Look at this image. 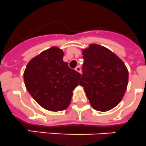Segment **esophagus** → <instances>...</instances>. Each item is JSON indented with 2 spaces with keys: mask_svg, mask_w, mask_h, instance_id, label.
<instances>
[{
  "mask_svg": "<svg viewBox=\"0 0 146 146\" xmlns=\"http://www.w3.org/2000/svg\"><path fill=\"white\" fill-rule=\"evenodd\" d=\"M76 70L77 72H78V73H82V70H81V67H79V66H78V67H76Z\"/></svg>",
  "mask_w": 146,
  "mask_h": 146,
  "instance_id": "esophagus-1",
  "label": "esophagus"
}]
</instances>
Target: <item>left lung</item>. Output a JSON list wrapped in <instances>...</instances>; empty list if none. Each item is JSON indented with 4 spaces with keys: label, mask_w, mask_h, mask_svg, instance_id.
Masks as SVG:
<instances>
[{
    "label": "left lung",
    "mask_w": 146,
    "mask_h": 146,
    "mask_svg": "<svg viewBox=\"0 0 146 146\" xmlns=\"http://www.w3.org/2000/svg\"><path fill=\"white\" fill-rule=\"evenodd\" d=\"M83 73L79 84L95 110L102 112L116 107L127 89L128 71L124 62L105 46L91 44L82 50Z\"/></svg>",
    "instance_id": "obj_1"
}]
</instances>
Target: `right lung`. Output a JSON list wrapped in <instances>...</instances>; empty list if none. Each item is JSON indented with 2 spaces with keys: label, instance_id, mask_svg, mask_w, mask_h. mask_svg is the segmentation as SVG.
I'll list each match as a JSON object with an SVG mask.
<instances>
[{
  "label": "right lung",
  "instance_id": "1",
  "mask_svg": "<svg viewBox=\"0 0 146 146\" xmlns=\"http://www.w3.org/2000/svg\"><path fill=\"white\" fill-rule=\"evenodd\" d=\"M63 56V50L52 46L32 58L24 73L27 90L39 105L50 111L69 106L81 77L64 62Z\"/></svg>",
  "mask_w": 146,
  "mask_h": 146
}]
</instances>
